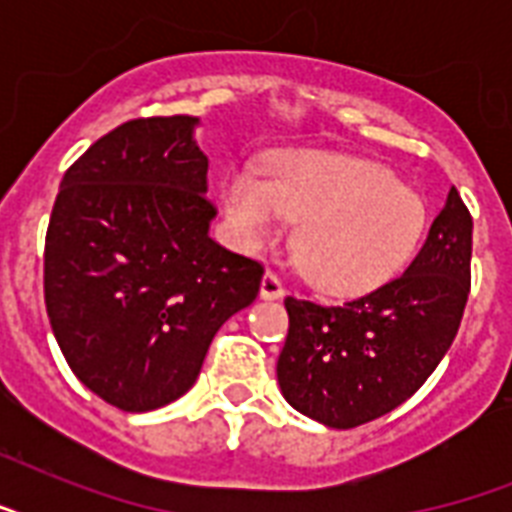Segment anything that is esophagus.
<instances>
[{
    "label": "esophagus",
    "mask_w": 512,
    "mask_h": 512,
    "mask_svg": "<svg viewBox=\"0 0 512 512\" xmlns=\"http://www.w3.org/2000/svg\"><path fill=\"white\" fill-rule=\"evenodd\" d=\"M260 297H263V300H281V297H284V287H281V281L276 273H265L263 281H260Z\"/></svg>",
    "instance_id": "1"
}]
</instances>
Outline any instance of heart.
I'll return each instance as SVG.
<instances>
[{
  "label": "heart",
  "instance_id": "heart-1",
  "mask_svg": "<svg viewBox=\"0 0 512 512\" xmlns=\"http://www.w3.org/2000/svg\"><path fill=\"white\" fill-rule=\"evenodd\" d=\"M220 204L249 249L300 220L297 268L329 295L369 292L398 276L428 228V204L412 185L380 164L321 151L279 156L268 180L252 170L228 172Z\"/></svg>",
  "mask_w": 512,
  "mask_h": 512
}]
</instances>
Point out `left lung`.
Masks as SVG:
<instances>
[{
	"instance_id": "8db88e82",
	"label": "left lung",
	"mask_w": 512,
	"mask_h": 512,
	"mask_svg": "<svg viewBox=\"0 0 512 512\" xmlns=\"http://www.w3.org/2000/svg\"><path fill=\"white\" fill-rule=\"evenodd\" d=\"M473 217L449 191L404 276L345 305L287 297L276 377L289 406L348 430L393 412L441 364L470 292Z\"/></svg>"
}]
</instances>
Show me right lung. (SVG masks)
I'll return each instance as SVG.
<instances>
[{"mask_svg":"<svg viewBox=\"0 0 512 512\" xmlns=\"http://www.w3.org/2000/svg\"><path fill=\"white\" fill-rule=\"evenodd\" d=\"M196 116L132 119L63 175L44 241V303L71 372L122 412L191 390L209 342L255 303L263 268L209 236Z\"/></svg>","mask_w":512,"mask_h":512,"instance_id":"right-lung-1","label":"right lung"}]
</instances>
